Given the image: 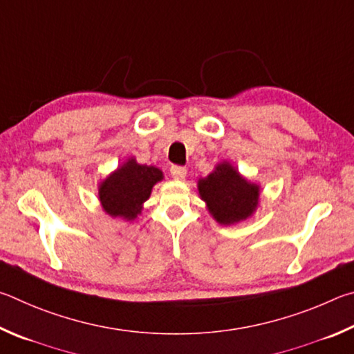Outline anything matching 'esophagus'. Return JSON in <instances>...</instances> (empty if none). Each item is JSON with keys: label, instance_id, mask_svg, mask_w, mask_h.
<instances>
[{"label": "esophagus", "instance_id": "1", "mask_svg": "<svg viewBox=\"0 0 354 354\" xmlns=\"http://www.w3.org/2000/svg\"><path fill=\"white\" fill-rule=\"evenodd\" d=\"M188 169L183 166H171V176L174 178H177V180H183L185 177H187Z\"/></svg>", "mask_w": 354, "mask_h": 354}]
</instances>
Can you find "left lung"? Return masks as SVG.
<instances>
[{
    "mask_svg": "<svg viewBox=\"0 0 354 354\" xmlns=\"http://www.w3.org/2000/svg\"><path fill=\"white\" fill-rule=\"evenodd\" d=\"M202 201L221 225L238 224L255 213L259 187L241 176L228 161H222L205 178L197 183Z\"/></svg>",
    "mask_w": 354,
    "mask_h": 354,
    "instance_id": "obj_1",
    "label": "left lung"
}]
</instances>
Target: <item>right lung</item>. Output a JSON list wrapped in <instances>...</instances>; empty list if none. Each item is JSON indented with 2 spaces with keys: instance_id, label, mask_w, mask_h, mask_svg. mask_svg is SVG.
Returning a JSON list of instances; mask_svg holds the SVG:
<instances>
[{
  "instance_id": "1",
  "label": "right lung",
  "mask_w": 354,
  "mask_h": 354,
  "mask_svg": "<svg viewBox=\"0 0 354 354\" xmlns=\"http://www.w3.org/2000/svg\"><path fill=\"white\" fill-rule=\"evenodd\" d=\"M161 180L163 172L158 167L129 158L99 185V201L111 218L133 221L151 196L153 185Z\"/></svg>"
}]
</instances>
